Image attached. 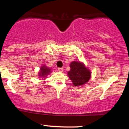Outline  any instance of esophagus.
I'll return each mask as SVG.
<instances>
[{"label": "esophagus", "mask_w": 129, "mask_h": 129, "mask_svg": "<svg viewBox=\"0 0 129 129\" xmlns=\"http://www.w3.org/2000/svg\"><path fill=\"white\" fill-rule=\"evenodd\" d=\"M58 71L59 72H63V69H62V68H58Z\"/></svg>", "instance_id": "1"}]
</instances>
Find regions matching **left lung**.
<instances>
[{
	"mask_svg": "<svg viewBox=\"0 0 129 129\" xmlns=\"http://www.w3.org/2000/svg\"><path fill=\"white\" fill-rule=\"evenodd\" d=\"M70 70L68 72L69 78L75 86L87 83L91 76V72L82 62L73 61L70 65Z\"/></svg>",
	"mask_w": 129,
	"mask_h": 129,
	"instance_id": "left-lung-1",
	"label": "left lung"
}]
</instances>
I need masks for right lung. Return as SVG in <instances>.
<instances>
[{
    "mask_svg": "<svg viewBox=\"0 0 129 129\" xmlns=\"http://www.w3.org/2000/svg\"><path fill=\"white\" fill-rule=\"evenodd\" d=\"M51 72V69L49 68L46 67L45 66H43L41 68V71L39 72V76H42L45 78V77L48 75V74H49Z\"/></svg>",
    "mask_w": 129,
    "mask_h": 129,
    "instance_id": "right-lung-1",
    "label": "right lung"
}]
</instances>
